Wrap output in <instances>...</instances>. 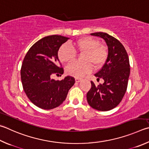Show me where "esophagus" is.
<instances>
[{"mask_svg": "<svg viewBox=\"0 0 149 149\" xmlns=\"http://www.w3.org/2000/svg\"><path fill=\"white\" fill-rule=\"evenodd\" d=\"M75 81L76 82H77V83H79V82H80L81 81V79H80V78H77V77H76L75 79Z\"/></svg>", "mask_w": 149, "mask_h": 149, "instance_id": "1", "label": "esophagus"}]
</instances>
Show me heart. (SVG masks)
<instances>
[{
    "mask_svg": "<svg viewBox=\"0 0 149 149\" xmlns=\"http://www.w3.org/2000/svg\"><path fill=\"white\" fill-rule=\"evenodd\" d=\"M75 45L80 52L85 53L84 61H75L66 67V72L75 77H82L93 71V65L96 68L101 67L107 58V50L101 45L98 40L93 37H84L75 42ZM59 60L63 63H69L76 56V51L68 43L61 45L58 51Z\"/></svg>",
    "mask_w": 149,
    "mask_h": 149,
    "instance_id": "heart-1",
    "label": "heart"
}]
</instances>
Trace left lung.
Wrapping results in <instances>:
<instances>
[{"instance_id": "8db88e82", "label": "left lung", "mask_w": 149, "mask_h": 149, "mask_svg": "<svg viewBox=\"0 0 149 149\" xmlns=\"http://www.w3.org/2000/svg\"><path fill=\"white\" fill-rule=\"evenodd\" d=\"M93 36L105 40L108 55L105 64L94 75L104 83L96 86L91 81V88L86 94L90 106L98 111H109L120 104L128 86L130 73L129 58L123 45L115 38L105 32H94Z\"/></svg>"}]
</instances>
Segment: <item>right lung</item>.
<instances>
[{
  "label": "right lung",
  "mask_w": 149,
  "mask_h": 149,
  "mask_svg": "<svg viewBox=\"0 0 149 149\" xmlns=\"http://www.w3.org/2000/svg\"><path fill=\"white\" fill-rule=\"evenodd\" d=\"M68 39L61 35L43 38L30 48L23 59L21 69L23 90L31 102L41 109H52L63 104L75 83L74 78L69 75L61 81L52 79L54 74H63L58 51Z\"/></svg>",
  "instance_id": "add662e5"
}]
</instances>
